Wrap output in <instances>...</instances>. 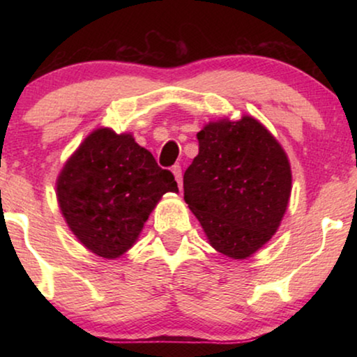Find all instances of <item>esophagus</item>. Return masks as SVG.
<instances>
[{
	"instance_id": "1",
	"label": "esophagus",
	"mask_w": 357,
	"mask_h": 357,
	"mask_svg": "<svg viewBox=\"0 0 357 357\" xmlns=\"http://www.w3.org/2000/svg\"><path fill=\"white\" fill-rule=\"evenodd\" d=\"M172 174H174L175 180H177L178 187H182V167H180V165H174V167H172Z\"/></svg>"
}]
</instances>
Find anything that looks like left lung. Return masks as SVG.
I'll return each mask as SVG.
<instances>
[{
	"mask_svg": "<svg viewBox=\"0 0 357 357\" xmlns=\"http://www.w3.org/2000/svg\"><path fill=\"white\" fill-rule=\"evenodd\" d=\"M183 174V195L209 243L224 255L250 257L270 241L291 197L286 153L252 116L209 123Z\"/></svg>",
	"mask_w": 357,
	"mask_h": 357,
	"instance_id": "1",
	"label": "left lung"
}]
</instances>
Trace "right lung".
I'll use <instances>...</instances> for the list:
<instances>
[{
  "label": "right lung",
  "mask_w": 357,
  "mask_h": 357,
  "mask_svg": "<svg viewBox=\"0 0 357 357\" xmlns=\"http://www.w3.org/2000/svg\"><path fill=\"white\" fill-rule=\"evenodd\" d=\"M167 192H178L170 170L159 167L131 135L96 130L63 167L58 203L82 245L116 258L138 238L149 213Z\"/></svg>",
  "instance_id": "right-lung-1"
}]
</instances>
